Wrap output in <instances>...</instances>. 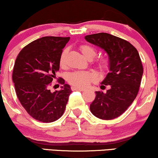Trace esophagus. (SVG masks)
Segmentation results:
<instances>
[{"label":"esophagus","instance_id":"obj_1","mask_svg":"<svg viewBox=\"0 0 158 158\" xmlns=\"http://www.w3.org/2000/svg\"><path fill=\"white\" fill-rule=\"evenodd\" d=\"M72 90H80V91H83L84 90V88H78V87H75V86H72Z\"/></svg>","mask_w":158,"mask_h":158}]
</instances>
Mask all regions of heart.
I'll return each mask as SVG.
<instances>
[{"label": "heart", "mask_w": 158, "mask_h": 158, "mask_svg": "<svg viewBox=\"0 0 158 158\" xmlns=\"http://www.w3.org/2000/svg\"><path fill=\"white\" fill-rule=\"evenodd\" d=\"M81 50L83 55L88 60H91L96 55V50L94 47L90 45L83 44L81 46ZM68 50L64 49L60 57V66L63 67L66 64V57ZM98 68L101 70H106L109 66V61L106 59H101L97 62ZM97 79V75L94 72H85V71H75L70 73L68 76V81L70 84L75 87L85 88L89 85L90 82L95 81Z\"/></svg>", "instance_id": "heart-1"}]
</instances>
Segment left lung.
I'll return each mask as SVG.
<instances>
[{"instance_id": "left-lung-1", "label": "left lung", "mask_w": 158, "mask_h": 158, "mask_svg": "<svg viewBox=\"0 0 158 158\" xmlns=\"http://www.w3.org/2000/svg\"><path fill=\"white\" fill-rule=\"evenodd\" d=\"M90 44L100 47L109 56V72L101 84L108 85L105 93L96 91L90 110L101 119H114L124 113L139 91L143 68L137 49L127 41L107 33L85 36Z\"/></svg>"}]
</instances>
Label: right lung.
Listing matches in <instances>:
<instances>
[{"label": "right lung", "instance_id": "obj_1", "mask_svg": "<svg viewBox=\"0 0 158 158\" xmlns=\"http://www.w3.org/2000/svg\"><path fill=\"white\" fill-rule=\"evenodd\" d=\"M70 37L44 36L27 45L17 56L13 82L21 104L27 113L42 122H52L63 114L70 86L60 79L61 90L49 86L60 70V57Z\"/></svg>", "mask_w": 158, "mask_h": 158}]
</instances>
